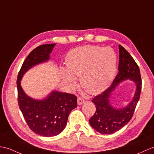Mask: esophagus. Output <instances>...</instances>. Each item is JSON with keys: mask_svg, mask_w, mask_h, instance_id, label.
Returning <instances> with one entry per match:
<instances>
[{"mask_svg": "<svg viewBox=\"0 0 154 154\" xmlns=\"http://www.w3.org/2000/svg\"><path fill=\"white\" fill-rule=\"evenodd\" d=\"M84 102H85V100H84L83 98L79 97V98H77V103H78V105L83 104V103Z\"/></svg>", "mask_w": 154, "mask_h": 154, "instance_id": "obj_1", "label": "esophagus"}]
</instances>
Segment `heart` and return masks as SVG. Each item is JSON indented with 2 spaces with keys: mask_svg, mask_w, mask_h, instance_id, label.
I'll list each match as a JSON object with an SVG mask.
<instances>
[{
  "mask_svg": "<svg viewBox=\"0 0 154 154\" xmlns=\"http://www.w3.org/2000/svg\"><path fill=\"white\" fill-rule=\"evenodd\" d=\"M66 65L63 75L69 85L75 86V77H80L84 90L89 94H98L112 83L117 70V58L112 48L87 45L67 54Z\"/></svg>",
  "mask_w": 154,
  "mask_h": 154,
  "instance_id": "b5f03b06",
  "label": "heart"
}]
</instances>
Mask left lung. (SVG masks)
<instances>
[{"instance_id":"1","label":"left lung","mask_w":154,"mask_h":154,"mask_svg":"<svg viewBox=\"0 0 154 154\" xmlns=\"http://www.w3.org/2000/svg\"><path fill=\"white\" fill-rule=\"evenodd\" d=\"M119 73L110 87L102 94L96 96L92 102L96 106V112L89 123L92 128L101 134H112L121 129L133 117L136 106L140 99L142 79L139 67L127 50L119 45ZM129 78L137 85L135 96L129 105L122 109H116L109 103L110 93L121 81Z\"/></svg>"}]
</instances>
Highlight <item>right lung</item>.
Returning <instances> with one entry per match:
<instances>
[{
	"mask_svg": "<svg viewBox=\"0 0 154 154\" xmlns=\"http://www.w3.org/2000/svg\"><path fill=\"white\" fill-rule=\"evenodd\" d=\"M55 45H42L33 50L23 62L17 79V102L24 119L32 131L46 137L58 135L64 129L70 112L77 106V96L54 91L46 99L36 100L25 94L20 81L28 69L49 60Z\"/></svg>",
	"mask_w": 154,
	"mask_h": 154,
	"instance_id": "1",
	"label": "right lung"
}]
</instances>
